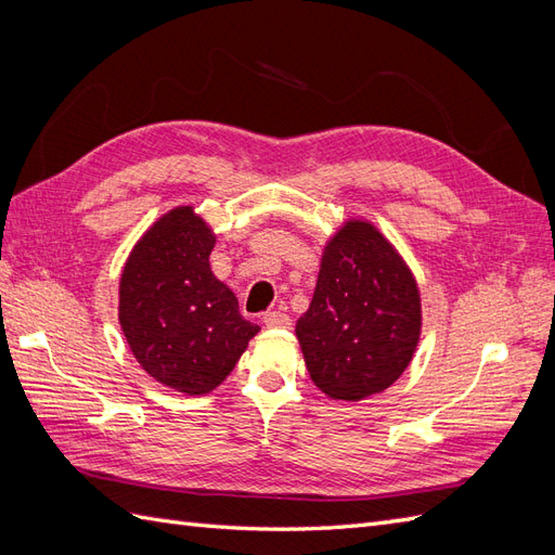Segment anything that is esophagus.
I'll return each mask as SVG.
<instances>
[{"label": "esophagus", "mask_w": 555, "mask_h": 555, "mask_svg": "<svg viewBox=\"0 0 555 555\" xmlns=\"http://www.w3.org/2000/svg\"><path fill=\"white\" fill-rule=\"evenodd\" d=\"M263 324L268 328H289L292 326V317L280 312V310H273V312H266L263 314Z\"/></svg>", "instance_id": "obj_1"}]
</instances>
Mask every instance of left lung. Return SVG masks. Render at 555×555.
<instances>
[{"instance_id": "obj_1", "label": "left lung", "mask_w": 555, "mask_h": 555, "mask_svg": "<svg viewBox=\"0 0 555 555\" xmlns=\"http://www.w3.org/2000/svg\"><path fill=\"white\" fill-rule=\"evenodd\" d=\"M422 304L410 268L367 222H347L324 249L296 335L310 379L333 400L379 393L410 365Z\"/></svg>"}]
</instances>
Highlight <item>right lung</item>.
Instances as JSON below:
<instances>
[{
    "label": "right lung",
    "mask_w": 555,
    "mask_h": 555,
    "mask_svg": "<svg viewBox=\"0 0 555 555\" xmlns=\"http://www.w3.org/2000/svg\"><path fill=\"white\" fill-rule=\"evenodd\" d=\"M215 236L190 206L166 212L131 249L120 280V324L143 371L201 396L236 367L257 324L210 271Z\"/></svg>",
    "instance_id": "obj_1"
}]
</instances>
